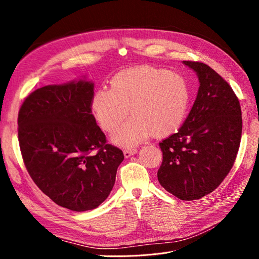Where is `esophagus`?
<instances>
[{"instance_id": "1", "label": "esophagus", "mask_w": 259, "mask_h": 259, "mask_svg": "<svg viewBox=\"0 0 259 259\" xmlns=\"http://www.w3.org/2000/svg\"><path fill=\"white\" fill-rule=\"evenodd\" d=\"M124 156L125 158H130L131 155H133V154H135V153H137V149H135V148H127V149H124Z\"/></svg>"}]
</instances>
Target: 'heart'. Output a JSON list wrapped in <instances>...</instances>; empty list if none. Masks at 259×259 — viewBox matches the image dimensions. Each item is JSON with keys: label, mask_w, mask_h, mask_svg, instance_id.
<instances>
[{"label": "heart", "mask_w": 259, "mask_h": 259, "mask_svg": "<svg viewBox=\"0 0 259 259\" xmlns=\"http://www.w3.org/2000/svg\"><path fill=\"white\" fill-rule=\"evenodd\" d=\"M191 91L183 75L168 69L142 66L115 74L111 89L101 88L92 100L100 126L113 131L130 113L134 115L112 134L122 146H134L150 136L165 137L182 126Z\"/></svg>", "instance_id": "obj_1"}]
</instances>
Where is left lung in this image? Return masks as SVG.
Instances as JSON below:
<instances>
[{
    "mask_svg": "<svg viewBox=\"0 0 259 259\" xmlns=\"http://www.w3.org/2000/svg\"><path fill=\"white\" fill-rule=\"evenodd\" d=\"M197 72V99L175 134L159 144L161 186L180 200H198L213 192L236 161L242 135V112L231 86L200 61H184Z\"/></svg>",
    "mask_w": 259,
    "mask_h": 259,
    "instance_id": "1",
    "label": "left lung"
}]
</instances>
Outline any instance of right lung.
<instances>
[{
    "mask_svg": "<svg viewBox=\"0 0 259 259\" xmlns=\"http://www.w3.org/2000/svg\"><path fill=\"white\" fill-rule=\"evenodd\" d=\"M94 84L86 81L37 89L18 112V140L30 177L59 206L97 207L111 192L121 149L107 143L92 114Z\"/></svg>",
    "mask_w": 259,
    "mask_h": 259,
    "instance_id": "1",
    "label": "right lung"
}]
</instances>
